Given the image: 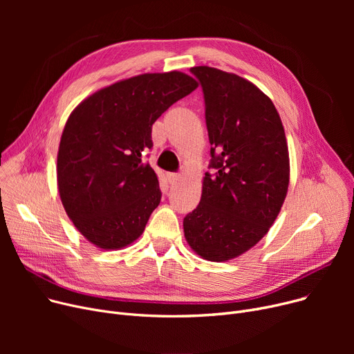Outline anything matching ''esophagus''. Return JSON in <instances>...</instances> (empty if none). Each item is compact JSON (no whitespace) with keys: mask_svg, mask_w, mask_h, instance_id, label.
Wrapping results in <instances>:
<instances>
[{"mask_svg":"<svg viewBox=\"0 0 354 354\" xmlns=\"http://www.w3.org/2000/svg\"><path fill=\"white\" fill-rule=\"evenodd\" d=\"M166 178H167V180H169V183H176V182L179 180L180 175H179V174H174V172H169V174L166 175Z\"/></svg>","mask_w":354,"mask_h":354,"instance_id":"obj_1","label":"esophagus"}]
</instances>
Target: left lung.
I'll list each match as a JSON object with an SVG mask.
<instances>
[{
  "label": "left lung",
  "mask_w": 354,
  "mask_h": 354,
  "mask_svg": "<svg viewBox=\"0 0 354 354\" xmlns=\"http://www.w3.org/2000/svg\"><path fill=\"white\" fill-rule=\"evenodd\" d=\"M191 71L205 97L216 174L203 176L183 234L201 258L230 261L258 244L281 211L290 183L286 132L274 103L254 83L208 66Z\"/></svg>",
  "instance_id": "8db88e82"
}]
</instances>
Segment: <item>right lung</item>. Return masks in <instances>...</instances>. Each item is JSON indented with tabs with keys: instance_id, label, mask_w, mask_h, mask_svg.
<instances>
[{
	"instance_id": "obj_1",
	"label": "right lung",
	"mask_w": 354,
	"mask_h": 354,
	"mask_svg": "<svg viewBox=\"0 0 354 354\" xmlns=\"http://www.w3.org/2000/svg\"><path fill=\"white\" fill-rule=\"evenodd\" d=\"M198 82L182 71L145 73L93 93L74 109L57 153L66 214L97 248L133 244L160 202L159 180L142 155L152 124Z\"/></svg>"
}]
</instances>
